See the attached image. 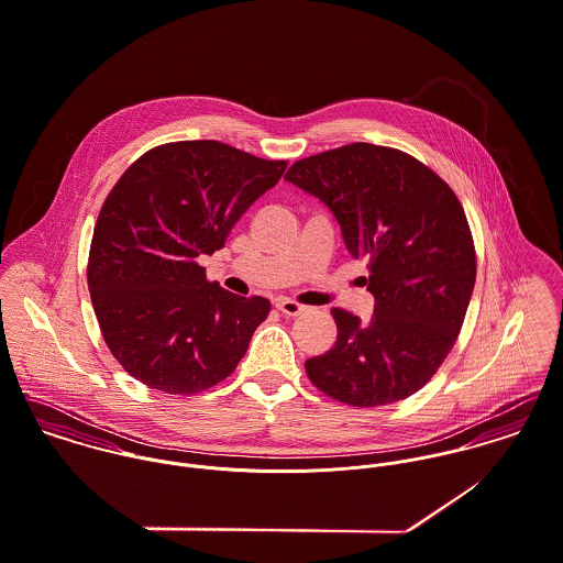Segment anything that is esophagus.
Listing matches in <instances>:
<instances>
[{
    "mask_svg": "<svg viewBox=\"0 0 563 563\" xmlns=\"http://www.w3.org/2000/svg\"><path fill=\"white\" fill-rule=\"evenodd\" d=\"M276 309L285 312V314H289V317H296V314H302V312L307 311V307H302V305H298L294 300H287V298H278L276 300Z\"/></svg>",
    "mask_w": 563,
    "mask_h": 563,
    "instance_id": "obj_1",
    "label": "esophagus"
}]
</instances>
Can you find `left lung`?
Here are the masks:
<instances>
[{
	"label": "left lung",
	"mask_w": 563,
	"mask_h": 563,
	"mask_svg": "<svg viewBox=\"0 0 563 563\" xmlns=\"http://www.w3.org/2000/svg\"><path fill=\"white\" fill-rule=\"evenodd\" d=\"M285 179L332 211L375 300L369 321L332 309L334 345L305 363L312 384L358 408L410 397L451 352L475 287L457 196L419 159L367 142L305 157Z\"/></svg>",
	"instance_id": "obj_1"
}]
</instances>
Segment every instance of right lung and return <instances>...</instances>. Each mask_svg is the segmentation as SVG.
Segmentation results:
<instances>
[{
    "mask_svg": "<svg viewBox=\"0 0 563 563\" xmlns=\"http://www.w3.org/2000/svg\"><path fill=\"white\" fill-rule=\"evenodd\" d=\"M285 168L218 140L155 146L126 168L101 207L88 256L95 314L126 374L191 395L235 372L269 300L209 283L196 258L224 246Z\"/></svg>",
    "mask_w": 563,
    "mask_h": 563,
    "instance_id": "right-lung-1",
    "label": "right lung"
}]
</instances>
